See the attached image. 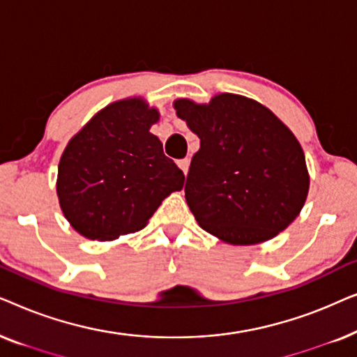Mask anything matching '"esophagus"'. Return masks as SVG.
Listing matches in <instances>:
<instances>
[{"label": "esophagus", "mask_w": 357, "mask_h": 357, "mask_svg": "<svg viewBox=\"0 0 357 357\" xmlns=\"http://www.w3.org/2000/svg\"><path fill=\"white\" fill-rule=\"evenodd\" d=\"M178 167L183 170V174H185V175H187V172H188V167H190V159H188V158L180 159V160H178Z\"/></svg>", "instance_id": "1"}]
</instances>
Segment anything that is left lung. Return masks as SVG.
<instances>
[{"instance_id":"1","label":"left lung","mask_w":357,"mask_h":357,"mask_svg":"<svg viewBox=\"0 0 357 357\" xmlns=\"http://www.w3.org/2000/svg\"><path fill=\"white\" fill-rule=\"evenodd\" d=\"M198 135L185 198L204 231L234 245L270 241L304 206L309 174L299 141L266 107L219 94L208 105L175 102Z\"/></svg>"}]
</instances>
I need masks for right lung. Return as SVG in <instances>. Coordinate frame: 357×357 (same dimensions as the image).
I'll use <instances>...</instances> for the list:
<instances>
[{"mask_svg":"<svg viewBox=\"0 0 357 357\" xmlns=\"http://www.w3.org/2000/svg\"><path fill=\"white\" fill-rule=\"evenodd\" d=\"M158 120V110L143 100H119L68 143L56 193L63 214L81 236L114 241L139 231L164 198L182 190L183 172L149 133Z\"/></svg>","mask_w":357,"mask_h":357,"instance_id":"obj_1","label":"right lung"}]
</instances>
